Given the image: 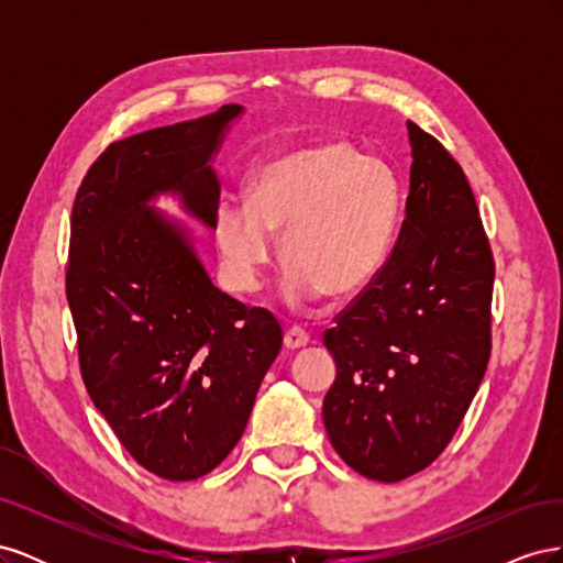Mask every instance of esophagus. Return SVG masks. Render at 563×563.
<instances>
[{"instance_id":"1","label":"esophagus","mask_w":563,"mask_h":563,"mask_svg":"<svg viewBox=\"0 0 563 563\" xmlns=\"http://www.w3.org/2000/svg\"><path fill=\"white\" fill-rule=\"evenodd\" d=\"M310 345V335L305 333L300 327H291L284 333V347L286 350H300V347H308Z\"/></svg>"}]
</instances>
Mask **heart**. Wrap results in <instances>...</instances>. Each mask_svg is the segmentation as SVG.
I'll list each match as a JSON object with an SVG mask.
<instances>
[{"label":"heart","mask_w":563,"mask_h":563,"mask_svg":"<svg viewBox=\"0 0 563 563\" xmlns=\"http://www.w3.org/2000/svg\"><path fill=\"white\" fill-rule=\"evenodd\" d=\"M401 213V183L347 143L279 152L251 178L249 201L225 199L216 242L228 284L255 294L284 236V298L310 308L323 296L360 294L385 265Z\"/></svg>","instance_id":"obj_1"}]
</instances>
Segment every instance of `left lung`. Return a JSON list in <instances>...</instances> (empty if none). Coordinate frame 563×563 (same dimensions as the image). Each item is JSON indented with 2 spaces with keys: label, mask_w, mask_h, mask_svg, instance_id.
Returning <instances> with one entry per match:
<instances>
[{
  "label": "left lung",
  "mask_w": 563,
  "mask_h": 563,
  "mask_svg": "<svg viewBox=\"0 0 563 563\" xmlns=\"http://www.w3.org/2000/svg\"><path fill=\"white\" fill-rule=\"evenodd\" d=\"M406 216L366 291L323 333L333 449L368 479L401 482L449 446L490 356L493 255L463 168L413 122Z\"/></svg>",
  "instance_id": "left-lung-1"
}]
</instances>
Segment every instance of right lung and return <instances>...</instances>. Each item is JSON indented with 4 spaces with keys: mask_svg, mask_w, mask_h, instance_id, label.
<instances>
[{
    "mask_svg": "<svg viewBox=\"0 0 563 563\" xmlns=\"http://www.w3.org/2000/svg\"><path fill=\"white\" fill-rule=\"evenodd\" d=\"M242 114L223 106L112 143L73 207L65 291L84 385L135 463L168 482L223 463L282 350L279 321L220 291L192 230L155 209L168 195L216 230L213 159Z\"/></svg>",
    "mask_w": 563,
    "mask_h": 563,
    "instance_id": "1",
    "label": "right lung"
}]
</instances>
